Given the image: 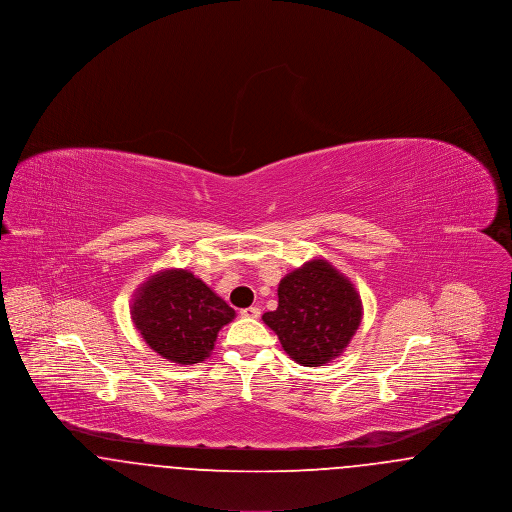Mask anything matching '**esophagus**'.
<instances>
[{"instance_id": "esophagus-1", "label": "esophagus", "mask_w": 512, "mask_h": 512, "mask_svg": "<svg viewBox=\"0 0 512 512\" xmlns=\"http://www.w3.org/2000/svg\"><path fill=\"white\" fill-rule=\"evenodd\" d=\"M240 315L244 318H259L261 317V309L259 307H247V309L240 311Z\"/></svg>"}]
</instances>
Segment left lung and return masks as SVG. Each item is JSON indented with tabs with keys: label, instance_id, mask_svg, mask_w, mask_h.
<instances>
[{
	"label": "left lung",
	"instance_id": "8db88e82",
	"mask_svg": "<svg viewBox=\"0 0 512 512\" xmlns=\"http://www.w3.org/2000/svg\"><path fill=\"white\" fill-rule=\"evenodd\" d=\"M361 318V295L324 259L286 274L278 286V309L263 315L284 351L303 366H322L340 357Z\"/></svg>",
	"mask_w": 512,
	"mask_h": 512
}]
</instances>
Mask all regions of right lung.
Masks as SVG:
<instances>
[{
    "label": "right lung",
    "mask_w": 512,
    "mask_h": 512,
    "mask_svg": "<svg viewBox=\"0 0 512 512\" xmlns=\"http://www.w3.org/2000/svg\"><path fill=\"white\" fill-rule=\"evenodd\" d=\"M130 315L155 353L176 365H195L211 355L220 328L236 311L190 270L171 268L136 290Z\"/></svg>",
    "instance_id": "obj_1"
}]
</instances>
